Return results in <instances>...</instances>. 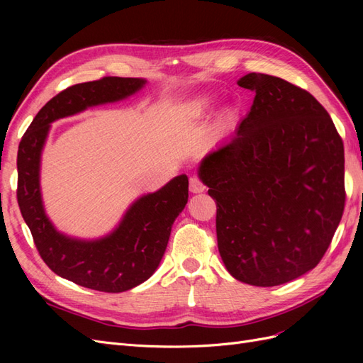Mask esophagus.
Masks as SVG:
<instances>
[{
  "mask_svg": "<svg viewBox=\"0 0 363 363\" xmlns=\"http://www.w3.org/2000/svg\"><path fill=\"white\" fill-rule=\"evenodd\" d=\"M189 184H191V192H194V194H200L206 189V186L203 184V182L199 177H191Z\"/></svg>",
  "mask_w": 363,
  "mask_h": 363,
  "instance_id": "1",
  "label": "esophagus"
}]
</instances>
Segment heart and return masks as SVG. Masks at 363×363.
I'll list each match as a JSON object with an SVG mask.
<instances>
[{
	"mask_svg": "<svg viewBox=\"0 0 363 363\" xmlns=\"http://www.w3.org/2000/svg\"><path fill=\"white\" fill-rule=\"evenodd\" d=\"M208 106H211V103H208L207 100L199 103V104L195 106V108H194V113H201V112H204Z\"/></svg>",
	"mask_w": 363,
	"mask_h": 363,
	"instance_id": "1",
	"label": "heart"
}]
</instances>
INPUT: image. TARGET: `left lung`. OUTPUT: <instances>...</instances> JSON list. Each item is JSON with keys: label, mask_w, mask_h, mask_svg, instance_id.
<instances>
[{"label": "left lung", "mask_w": 363, "mask_h": 363, "mask_svg": "<svg viewBox=\"0 0 363 363\" xmlns=\"http://www.w3.org/2000/svg\"><path fill=\"white\" fill-rule=\"evenodd\" d=\"M238 84L255 101L199 175L216 200L227 271L252 286H279L313 269L332 242L345 204L344 144L301 87L256 72Z\"/></svg>", "instance_id": "8db88e82"}]
</instances>
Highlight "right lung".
Returning <instances> with one entry per match:
<instances>
[{"mask_svg": "<svg viewBox=\"0 0 363 363\" xmlns=\"http://www.w3.org/2000/svg\"><path fill=\"white\" fill-rule=\"evenodd\" d=\"M145 79L104 77L74 84L43 106L18 150V204L40 257L57 276L101 292H124L148 280L167 250L171 227L188 203L189 182L177 175L131 204L111 233L79 239L54 227L40 194V156L51 123L136 94Z\"/></svg>", "mask_w": 363, "mask_h": 363, "instance_id": "add662e5", "label": "right lung"}]
</instances>
